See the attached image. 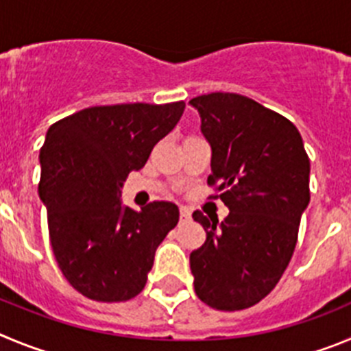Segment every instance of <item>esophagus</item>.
<instances>
[{
	"mask_svg": "<svg viewBox=\"0 0 351 351\" xmlns=\"http://www.w3.org/2000/svg\"><path fill=\"white\" fill-rule=\"evenodd\" d=\"M180 219L182 220L191 219V211H189V208H180Z\"/></svg>",
	"mask_w": 351,
	"mask_h": 351,
	"instance_id": "1",
	"label": "esophagus"
}]
</instances>
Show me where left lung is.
I'll list each match as a JSON object with an SVG mask.
<instances>
[{
	"mask_svg": "<svg viewBox=\"0 0 351 351\" xmlns=\"http://www.w3.org/2000/svg\"><path fill=\"white\" fill-rule=\"evenodd\" d=\"M211 147L208 185L229 215L192 213L206 241L191 254L194 290L204 304L239 311L280 282L309 203V159L298 128L280 113L234 93L189 101Z\"/></svg>",
	"mask_w": 351,
	"mask_h": 351,
	"instance_id": "left-lung-1",
	"label": "left lung"
}]
</instances>
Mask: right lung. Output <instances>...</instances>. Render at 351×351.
<instances>
[{"instance_id": "1", "label": "right lung", "mask_w": 351, "mask_h": 351, "mask_svg": "<svg viewBox=\"0 0 351 351\" xmlns=\"http://www.w3.org/2000/svg\"><path fill=\"white\" fill-rule=\"evenodd\" d=\"M185 103L90 106L50 125L40 150V199L56 261L69 285L99 302L136 298L178 208L122 206V185L176 125Z\"/></svg>"}]
</instances>
